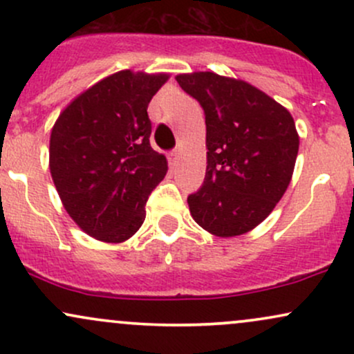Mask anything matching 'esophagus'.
<instances>
[{"instance_id": "obj_1", "label": "esophagus", "mask_w": 354, "mask_h": 354, "mask_svg": "<svg viewBox=\"0 0 354 354\" xmlns=\"http://www.w3.org/2000/svg\"><path fill=\"white\" fill-rule=\"evenodd\" d=\"M178 156H180V148H174L171 153H169V161H171V163L174 165L176 163V160H178Z\"/></svg>"}]
</instances>
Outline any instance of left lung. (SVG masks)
I'll return each mask as SVG.
<instances>
[{"mask_svg":"<svg viewBox=\"0 0 354 354\" xmlns=\"http://www.w3.org/2000/svg\"><path fill=\"white\" fill-rule=\"evenodd\" d=\"M183 91L201 104L208 166L188 196L194 221L221 238L258 226L293 176L299 138L293 116L245 81L216 73L178 75Z\"/></svg>","mask_w":354,"mask_h":354,"instance_id":"8db88e82","label":"left lung"}]
</instances>
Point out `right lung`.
<instances>
[{"label":"right lung","instance_id":"add662e5","mask_svg":"<svg viewBox=\"0 0 354 354\" xmlns=\"http://www.w3.org/2000/svg\"><path fill=\"white\" fill-rule=\"evenodd\" d=\"M168 75L129 70L101 80L61 113L50 140V169L64 209L89 236L131 238L168 163L149 145L148 104Z\"/></svg>","mask_w":354,"mask_h":354}]
</instances>
